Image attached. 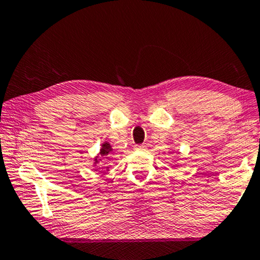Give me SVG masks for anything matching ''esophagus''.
<instances>
[{
    "instance_id": "1",
    "label": "esophagus",
    "mask_w": 260,
    "mask_h": 260,
    "mask_svg": "<svg viewBox=\"0 0 260 260\" xmlns=\"http://www.w3.org/2000/svg\"><path fill=\"white\" fill-rule=\"evenodd\" d=\"M135 149H139V151H145V149H147V146H146V145H138V146H135Z\"/></svg>"
}]
</instances>
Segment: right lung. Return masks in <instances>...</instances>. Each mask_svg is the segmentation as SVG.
<instances>
[{
	"label": "right lung",
	"instance_id": "1",
	"mask_svg": "<svg viewBox=\"0 0 260 260\" xmlns=\"http://www.w3.org/2000/svg\"><path fill=\"white\" fill-rule=\"evenodd\" d=\"M113 151L112 149V146L109 145V142H105V144H102L101 146V149H100V158H108V155H111V152ZM101 159H98V156L95 158L94 160V164H98L100 161Z\"/></svg>",
	"mask_w": 260,
	"mask_h": 260
}]
</instances>
